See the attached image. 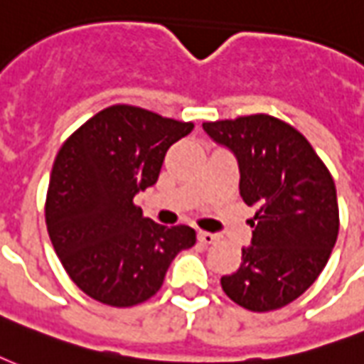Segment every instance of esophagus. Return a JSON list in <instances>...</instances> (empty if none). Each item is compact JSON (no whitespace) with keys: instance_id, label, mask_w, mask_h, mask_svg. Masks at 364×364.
<instances>
[{"instance_id":"1","label":"esophagus","mask_w":364,"mask_h":364,"mask_svg":"<svg viewBox=\"0 0 364 364\" xmlns=\"http://www.w3.org/2000/svg\"><path fill=\"white\" fill-rule=\"evenodd\" d=\"M198 241L204 245H212L218 241L216 233H208V231H198Z\"/></svg>"}]
</instances>
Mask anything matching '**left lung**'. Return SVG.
Wrapping results in <instances>:
<instances>
[{"instance_id": "obj_1", "label": "left lung", "mask_w": 364, "mask_h": 364, "mask_svg": "<svg viewBox=\"0 0 364 364\" xmlns=\"http://www.w3.org/2000/svg\"><path fill=\"white\" fill-rule=\"evenodd\" d=\"M203 129L239 164V193L257 208L241 266L223 276L225 295L252 312L289 305L324 270L340 231L336 185L297 129L266 114L208 121Z\"/></svg>"}]
</instances>
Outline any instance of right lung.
<instances>
[{"instance_id":"obj_1","label":"right lung","mask_w":364,"mask_h":364,"mask_svg":"<svg viewBox=\"0 0 364 364\" xmlns=\"http://www.w3.org/2000/svg\"><path fill=\"white\" fill-rule=\"evenodd\" d=\"M193 127L117 104L59 148L46 225L69 278L88 297L109 306L144 303L158 293L177 252L196 243L193 228L160 225L134 204L136 193L158 181L169 146Z\"/></svg>"}]
</instances>
